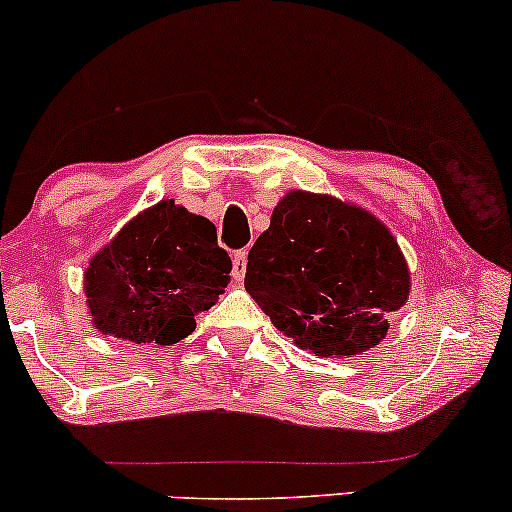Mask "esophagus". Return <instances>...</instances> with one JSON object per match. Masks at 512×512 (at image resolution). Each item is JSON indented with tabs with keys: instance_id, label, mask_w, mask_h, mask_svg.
Instances as JSON below:
<instances>
[{
	"instance_id": "1",
	"label": "esophagus",
	"mask_w": 512,
	"mask_h": 512,
	"mask_svg": "<svg viewBox=\"0 0 512 512\" xmlns=\"http://www.w3.org/2000/svg\"><path fill=\"white\" fill-rule=\"evenodd\" d=\"M245 267H248V252H245V250L233 252V269H231L233 279L243 281L245 279Z\"/></svg>"
}]
</instances>
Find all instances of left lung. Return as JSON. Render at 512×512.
Returning <instances> with one entry per match:
<instances>
[{"label":"left lung","instance_id":"8db88e82","mask_svg":"<svg viewBox=\"0 0 512 512\" xmlns=\"http://www.w3.org/2000/svg\"><path fill=\"white\" fill-rule=\"evenodd\" d=\"M245 291L293 344L349 358L387 337L411 272L390 228L332 195L291 190L248 255Z\"/></svg>","mask_w":512,"mask_h":512}]
</instances>
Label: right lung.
Here are the masks:
<instances>
[{"label": "right lung", "instance_id": "add662e5", "mask_svg": "<svg viewBox=\"0 0 512 512\" xmlns=\"http://www.w3.org/2000/svg\"><path fill=\"white\" fill-rule=\"evenodd\" d=\"M216 226L175 199L139 211L88 262L84 293L93 330L134 344H178L231 281Z\"/></svg>", "mask_w": 512, "mask_h": 512}]
</instances>
